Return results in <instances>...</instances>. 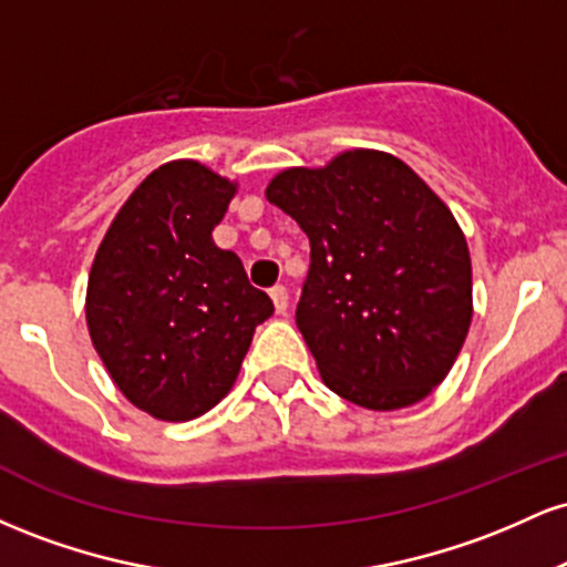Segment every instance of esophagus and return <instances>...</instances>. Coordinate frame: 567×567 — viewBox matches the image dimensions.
Here are the masks:
<instances>
[{
	"instance_id": "esophagus-1",
	"label": "esophagus",
	"mask_w": 567,
	"mask_h": 567,
	"mask_svg": "<svg viewBox=\"0 0 567 567\" xmlns=\"http://www.w3.org/2000/svg\"><path fill=\"white\" fill-rule=\"evenodd\" d=\"M269 296L271 301H275L277 315H285V311H288V288H285V285H275V288L269 290Z\"/></svg>"
}]
</instances>
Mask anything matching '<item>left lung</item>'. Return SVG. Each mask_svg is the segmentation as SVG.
<instances>
[{"label":"left lung","mask_w":567,"mask_h":567,"mask_svg":"<svg viewBox=\"0 0 567 567\" xmlns=\"http://www.w3.org/2000/svg\"><path fill=\"white\" fill-rule=\"evenodd\" d=\"M266 199L306 231L296 324L343 400L396 410L453 368L472 322V261L453 213L405 162L357 148L279 173Z\"/></svg>","instance_id":"obj_1"}]
</instances>
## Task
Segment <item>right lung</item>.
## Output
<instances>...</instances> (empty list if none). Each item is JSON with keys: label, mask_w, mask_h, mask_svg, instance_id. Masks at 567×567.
Returning <instances> with one entry per match:
<instances>
[{"label": "right lung", "mask_w": 567, "mask_h": 567, "mask_svg": "<svg viewBox=\"0 0 567 567\" xmlns=\"http://www.w3.org/2000/svg\"><path fill=\"white\" fill-rule=\"evenodd\" d=\"M234 184L199 162H167L130 194L87 282V328L120 392L162 421L224 400L275 303L247 282L213 229Z\"/></svg>", "instance_id": "right-lung-1"}]
</instances>
